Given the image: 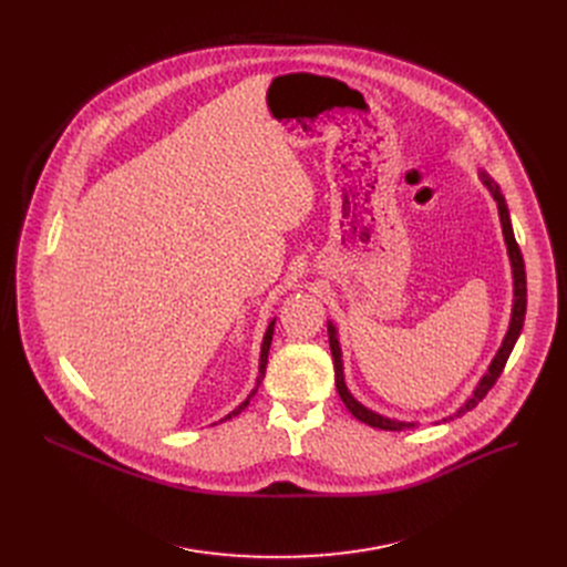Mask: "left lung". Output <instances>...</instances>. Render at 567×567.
Listing matches in <instances>:
<instances>
[{
  "label": "left lung",
  "mask_w": 567,
  "mask_h": 567,
  "mask_svg": "<svg viewBox=\"0 0 567 567\" xmlns=\"http://www.w3.org/2000/svg\"><path fill=\"white\" fill-rule=\"evenodd\" d=\"M483 184L489 188L492 197L496 199L498 206V218H501V227H503V238H505V246H508V255H511V264H513V280H515V301H513V317H511V326H508V333L503 338L501 349L496 351L492 365L487 368L485 377L481 379V383L475 385L473 395L457 409V413L449 415V419H443V423L453 421L455 415H464L466 411H471L473 406H478V402H483V398L492 391V385L496 383V379L501 377L505 363H508V355L522 333V326H524V315H526V271H524V257L522 250L515 241V234H513V225H511V214H508V206H505V197L501 195V188L492 182L487 176V172H481ZM329 344H331V353H333V365H336V389L344 402V406L351 411L353 419H359L361 423H368L370 427H379V430H391V432H402V430H411L415 427V423H402V421H393V419H385V415H379L374 411H370L368 406H363L359 400H355L347 383H344V368H342V351H340V342H338V331L336 326L329 321Z\"/></svg>",
  "instance_id": "1"
}]
</instances>
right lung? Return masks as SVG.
<instances>
[{"label":"right lung","instance_id":"1","mask_svg":"<svg viewBox=\"0 0 567 567\" xmlns=\"http://www.w3.org/2000/svg\"><path fill=\"white\" fill-rule=\"evenodd\" d=\"M274 326H276V319L271 321V323H268V329H266V333H264V342H261V353H259V377H257V385L261 383V379H264V372H266V361H268V349H271V340H274ZM257 385H255V389L250 391V395L246 398V402H241V404H238L229 415H227V419H231V415H236V413H241L246 406H248V402H250V398L257 393ZM225 419V421H227Z\"/></svg>","mask_w":567,"mask_h":567}]
</instances>
